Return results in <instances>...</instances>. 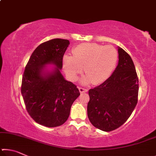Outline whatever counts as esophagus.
Returning a JSON list of instances; mask_svg holds the SVG:
<instances>
[{
    "mask_svg": "<svg viewBox=\"0 0 156 156\" xmlns=\"http://www.w3.org/2000/svg\"><path fill=\"white\" fill-rule=\"evenodd\" d=\"M79 91H80V93H86V92H87L88 89H84L83 87H79Z\"/></svg>",
    "mask_w": 156,
    "mask_h": 156,
    "instance_id": "esophagus-1",
    "label": "esophagus"
}]
</instances>
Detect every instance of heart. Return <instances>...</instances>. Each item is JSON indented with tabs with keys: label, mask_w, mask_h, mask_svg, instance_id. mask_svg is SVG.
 I'll list each match as a JSON object with an SVG mask.
<instances>
[{
	"label": "heart",
	"mask_w": 156,
	"mask_h": 156,
	"mask_svg": "<svg viewBox=\"0 0 156 156\" xmlns=\"http://www.w3.org/2000/svg\"><path fill=\"white\" fill-rule=\"evenodd\" d=\"M72 56L65 55L63 66L69 77L76 80L83 68L87 77L84 83L98 84L112 74L117 62L118 52L112 46L96 43H83L72 51Z\"/></svg>",
	"instance_id": "obj_1"
}]
</instances>
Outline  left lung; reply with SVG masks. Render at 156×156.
Instances as JSON below:
<instances>
[{"instance_id": "left-lung-1", "label": "left lung", "mask_w": 156, "mask_h": 156, "mask_svg": "<svg viewBox=\"0 0 156 156\" xmlns=\"http://www.w3.org/2000/svg\"><path fill=\"white\" fill-rule=\"evenodd\" d=\"M118 64L103 83L89 90V120L104 131L119 128L130 117L138 103L139 84L131 56L118 47Z\"/></svg>"}]
</instances>
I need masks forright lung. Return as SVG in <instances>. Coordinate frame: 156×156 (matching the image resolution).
I'll list each match as a JSON object with an SVG mask.
<instances>
[{
  "label": "right lung",
  "instance_id": "right-lung-1",
  "mask_svg": "<svg viewBox=\"0 0 156 156\" xmlns=\"http://www.w3.org/2000/svg\"><path fill=\"white\" fill-rule=\"evenodd\" d=\"M69 44V41L61 38L41 44L31 54L23 75L21 94L26 110L35 122L47 127L63 125L73 102L80 96L76 84L65 80L60 72ZM48 64L57 67L44 74Z\"/></svg>",
  "mask_w": 156,
  "mask_h": 156
}]
</instances>
